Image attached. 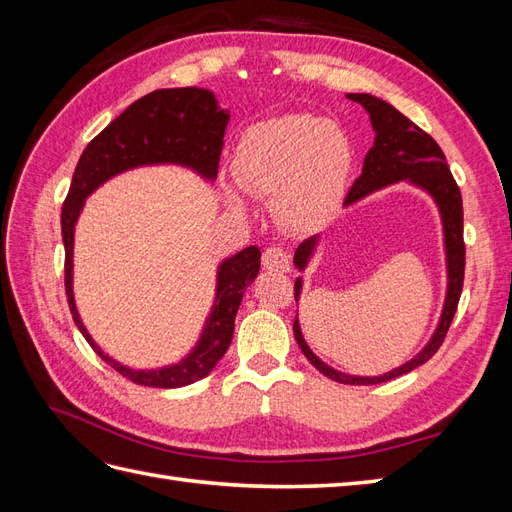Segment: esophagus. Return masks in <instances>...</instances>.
Segmentation results:
<instances>
[{
  "instance_id": "obj_1",
  "label": "esophagus",
  "mask_w": 512,
  "mask_h": 512,
  "mask_svg": "<svg viewBox=\"0 0 512 512\" xmlns=\"http://www.w3.org/2000/svg\"><path fill=\"white\" fill-rule=\"evenodd\" d=\"M262 267L269 269V271L286 273V271H290V256H288L284 247L271 245V247H267L265 252H262Z\"/></svg>"
}]
</instances>
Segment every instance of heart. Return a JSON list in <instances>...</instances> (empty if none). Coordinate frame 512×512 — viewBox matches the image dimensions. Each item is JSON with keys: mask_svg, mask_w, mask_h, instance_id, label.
Returning a JSON list of instances; mask_svg holds the SVG:
<instances>
[{"mask_svg": "<svg viewBox=\"0 0 512 512\" xmlns=\"http://www.w3.org/2000/svg\"><path fill=\"white\" fill-rule=\"evenodd\" d=\"M354 166L350 136L312 113H290L247 128L232 156V175L245 192L273 196L275 215L292 230L327 222L342 203ZM230 207L241 196L226 190Z\"/></svg>", "mask_w": 512, "mask_h": 512, "instance_id": "heart-1", "label": "heart"}]
</instances>
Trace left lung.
Instances as JSON below:
<instances>
[{
  "mask_svg": "<svg viewBox=\"0 0 512 512\" xmlns=\"http://www.w3.org/2000/svg\"><path fill=\"white\" fill-rule=\"evenodd\" d=\"M352 102H359L369 113L371 126L376 130L374 147L367 151L363 162L361 177L352 183V188L344 200V205H352L356 200L365 198L367 194L376 192L384 185H391L397 181L408 179L410 183L423 188L427 194L433 196L442 215L444 226V245H446V271H448V288H446V301L442 309V318L436 333L429 339V344L418 352L412 361L401 365L389 374L363 378V376H348L322 363L318 356L309 350L305 339L301 335L299 320H294V337L297 344L320 374L327 378L342 382V384H380L386 380H393L401 374L416 369L418 365L427 363L433 354L442 346L448 327H451L453 316L457 312L461 288H463V269H466V243H463V205H461V192L459 185L451 175V168L446 164L444 153L440 145L433 138L410 121L406 115H401L395 106L384 102L376 96L369 94H348ZM318 237L305 239L297 252H294V267L303 271L307 267L309 258L314 254V247ZM301 294V277L294 284V299L299 301Z\"/></svg>",
  "mask_w": 512,
  "mask_h": 512,
  "instance_id": "left-lung-1",
  "label": "left lung"
}]
</instances>
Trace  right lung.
<instances>
[{
  "instance_id": "1",
  "label": "right lung",
  "mask_w": 512,
  "mask_h": 512,
  "mask_svg": "<svg viewBox=\"0 0 512 512\" xmlns=\"http://www.w3.org/2000/svg\"><path fill=\"white\" fill-rule=\"evenodd\" d=\"M228 111H222L209 89L177 87L158 89L130 104L115 121L91 141L74 168L68 196L61 207V237L66 247V294L70 314L94 352L123 378L156 389H179V386L203 380L226 354L235 316L245 288L254 282L260 269V250L245 247L239 254L226 258L218 269L215 301L207 318L205 331L196 348L183 361L162 369H132L104 354L91 339L76 312L72 292V250L74 226L79 220L85 198L98 190L104 181L145 164H181L200 177L215 179L220 168Z\"/></svg>"
}]
</instances>
